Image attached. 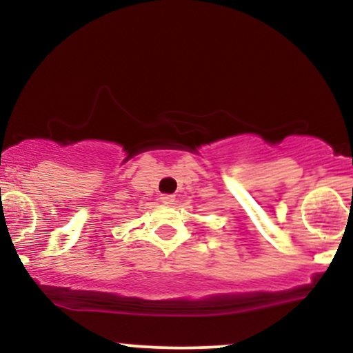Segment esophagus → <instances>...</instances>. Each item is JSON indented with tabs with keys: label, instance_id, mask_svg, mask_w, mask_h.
<instances>
[{
	"label": "esophagus",
	"instance_id": "1",
	"mask_svg": "<svg viewBox=\"0 0 353 353\" xmlns=\"http://www.w3.org/2000/svg\"><path fill=\"white\" fill-rule=\"evenodd\" d=\"M174 201H176V197H174L172 194H163V196H161V202L165 205H171Z\"/></svg>",
	"mask_w": 353,
	"mask_h": 353
}]
</instances>
